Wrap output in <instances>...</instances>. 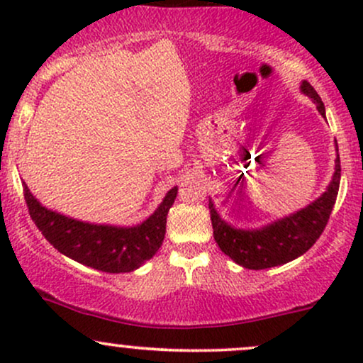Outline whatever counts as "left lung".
Here are the masks:
<instances>
[{"label":"left lung","instance_id":"8db88e82","mask_svg":"<svg viewBox=\"0 0 363 363\" xmlns=\"http://www.w3.org/2000/svg\"><path fill=\"white\" fill-rule=\"evenodd\" d=\"M301 90L315 104L319 114L326 118L324 104L311 83L303 80ZM336 152H338V145H336ZM340 177V155H336L331 182L318 199L295 213L274 220L261 228H251V230L235 228L225 222L210 199L208 208H210L216 244L232 261L247 269H266L297 259L303 252L309 251L323 234L333 206H335L336 196H338Z\"/></svg>","mask_w":363,"mask_h":363}]
</instances>
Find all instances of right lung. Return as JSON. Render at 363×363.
Returning a JSON list of instances; mask_svg holds the SVG:
<instances>
[{
    "instance_id": "obj_1",
    "label": "right lung",
    "mask_w": 363,
    "mask_h": 363,
    "mask_svg": "<svg viewBox=\"0 0 363 363\" xmlns=\"http://www.w3.org/2000/svg\"><path fill=\"white\" fill-rule=\"evenodd\" d=\"M28 213L45 239L65 256L106 273H129L152 259L165 237L167 213L177 196V186L145 222L133 227L89 223L49 210L37 201L23 182Z\"/></svg>"
}]
</instances>
